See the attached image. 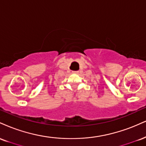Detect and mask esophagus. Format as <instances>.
Segmentation results:
<instances>
[{
  "label": "esophagus",
  "mask_w": 146,
  "mask_h": 146,
  "mask_svg": "<svg viewBox=\"0 0 146 146\" xmlns=\"http://www.w3.org/2000/svg\"><path fill=\"white\" fill-rule=\"evenodd\" d=\"M79 73V71H73V73H75V74H78V73Z\"/></svg>",
  "instance_id": "34e87169"
}]
</instances>
